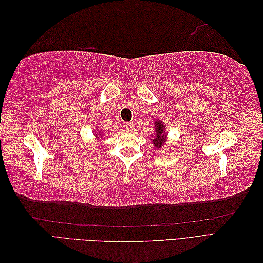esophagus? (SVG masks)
Here are the masks:
<instances>
[{"instance_id": "esophagus-1", "label": "esophagus", "mask_w": 263, "mask_h": 263, "mask_svg": "<svg viewBox=\"0 0 263 263\" xmlns=\"http://www.w3.org/2000/svg\"><path fill=\"white\" fill-rule=\"evenodd\" d=\"M125 127H126L127 132H133V130H134V127H135V125H134V123H126Z\"/></svg>"}]
</instances>
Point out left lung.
I'll use <instances>...</instances> for the list:
<instances>
[{
  "label": "left lung",
  "mask_w": 263,
  "mask_h": 263,
  "mask_svg": "<svg viewBox=\"0 0 263 263\" xmlns=\"http://www.w3.org/2000/svg\"><path fill=\"white\" fill-rule=\"evenodd\" d=\"M155 136L154 139H151L153 141V145L159 149L161 148L166 141V133H165V126L161 121H157L155 122ZM153 136V135H151Z\"/></svg>",
  "instance_id": "left-lung-1"
}]
</instances>
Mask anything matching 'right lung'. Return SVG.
<instances>
[{
  "label": "right lung",
  "mask_w": 263,
  "mask_h": 263,
  "mask_svg": "<svg viewBox=\"0 0 263 263\" xmlns=\"http://www.w3.org/2000/svg\"><path fill=\"white\" fill-rule=\"evenodd\" d=\"M99 135H101V133H100V132H98V134H95V136H97V137H98V136H99ZM98 138H99V137H98Z\"/></svg>",
  "instance_id": "add662e5"
}]
</instances>
